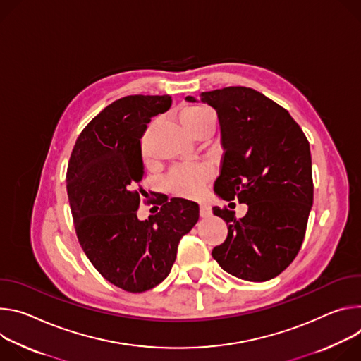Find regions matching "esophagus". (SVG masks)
<instances>
[{
  "mask_svg": "<svg viewBox=\"0 0 361 361\" xmlns=\"http://www.w3.org/2000/svg\"><path fill=\"white\" fill-rule=\"evenodd\" d=\"M199 214H201L202 218H209L212 215V209L209 205L201 204V207H199Z\"/></svg>",
  "mask_w": 361,
  "mask_h": 361,
  "instance_id": "obj_1",
  "label": "esophagus"
}]
</instances>
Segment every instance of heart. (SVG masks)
Segmentation results:
<instances>
[{
    "instance_id": "heart-1",
    "label": "heart",
    "mask_w": 361,
    "mask_h": 361,
    "mask_svg": "<svg viewBox=\"0 0 361 361\" xmlns=\"http://www.w3.org/2000/svg\"><path fill=\"white\" fill-rule=\"evenodd\" d=\"M180 122L186 132L196 139L201 135H212L215 129V114L204 106H188L180 111ZM152 126L153 123L150 128ZM208 180L209 171L204 166L178 168L171 175L172 189L178 195L188 197L201 195Z\"/></svg>"
}]
</instances>
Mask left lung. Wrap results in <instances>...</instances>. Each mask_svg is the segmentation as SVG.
Instances as JSON below:
<instances>
[{
	"label": "left lung",
	"mask_w": 361,
	"mask_h": 361,
	"mask_svg": "<svg viewBox=\"0 0 361 361\" xmlns=\"http://www.w3.org/2000/svg\"><path fill=\"white\" fill-rule=\"evenodd\" d=\"M201 102L218 114L225 150L215 193L248 205L244 218L212 209L228 225L212 257L236 278L267 281L293 262L302 244L314 195L310 143L284 107L254 89L204 92Z\"/></svg>",
	"instance_id": "1"
}]
</instances>
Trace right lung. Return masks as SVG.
Wrapping results in <instances>:
<instances>
[{
    "instance_id": "obj_1",
    "label": "right lung",
    "mask_w": 361,
    "mask_h": 361,
    "mask_svg": "<svg viewBox=\"0 0 361 361\" xmlns=\"http://www.w3.org/2000/svg\"><path fill=\"white\" fill-rule=\"evenodd\" d=\"M171 96H126L103 109L75 140L67 195L85 254L109 283L143 293L169 275L180 238L199 219L197 204L173 197L149 219L137 218L145 175L140 139Z\"/></svg>"
}]
</instances>
